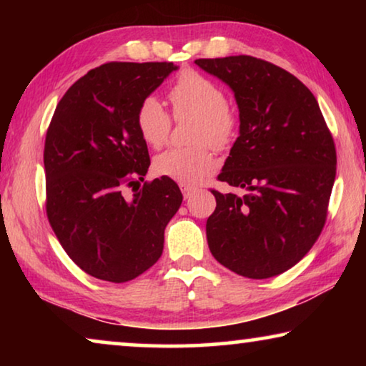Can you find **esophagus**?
<instances>
[{"mask_svg": "<svg viewBox=\"0 0 366 366\" xmlns=\"http://www.w3.org/2000/svg\"><path fill=\"white\" fill-rule=\"evenodd\" d=\"M181 190H182L184 198H190L192 195H194V192H195V189L190 187V185H181Z\"/></svg>", "mask_w": 366, "mask_h": 366, "instance_id": "1", "label": "esophagus"}]
</instances>
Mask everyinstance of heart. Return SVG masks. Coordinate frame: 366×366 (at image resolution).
<instances>
[{"mask_svg": "<svg viewBox=\"0 0 366 366\" xmlns=\"http://www.w3.org/2000/svg\"><path fill=\"white\" fill-rule=\"evenodd\" d=\"M168 98L172 117L182 121L194 117L192 147H172L154 157L153 169L158 176L172 179L182 185H197L216 169L212 147L224 152L237 139L239 114L226 102L221 86L203 74L185 69L171 85ZM135 124L140 137L153 148L163 147L169 139L172 119L154 97L140 102Z\"/></svg>", "mask_w": 366, "mask_h": 366, "instance_id": "b5f03b06", "label": "heart"}]
</instances>
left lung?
<instances>
[{
	"mask_svg": "<svg viewBox=\"0 0 366 366\" xmlns=\"http://www.w3.org/2000/svg\"><path fill=\"white\" fill-rule=\"evenodd\" d=\"M195 64L231 86L240 113V135L218 181L245 192L212 189L208 247L240 276H277L325 227L337 163L331 131L308 86L280 66L247 54Z\"/></svg>",
	"mask_w": 366,
	"mask_h": 366,
	"instance_id": "left-lung-1",
	"label": "left lung"
}]
</instances>
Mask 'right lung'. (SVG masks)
I'll return each instance as SVG.
<instances>
[{"instance_id":"right-lung-1","label":"right lung","mask_w":366,"mask_h":366,"mask_svg":"<svg viewBox=\"0 0 366 366\" xmlns=\"http://www.w3.org/2000/svg\"><path fill=\"white\" fill-rule=\"evenodd\" d=\"M174 69L121 61L95 67L71 85L48 126L49 226L72 262L97 280L127 282L157 263L164 227L182 203L172 179L140 187L150 154L135 124L140 102Z\"/></svg>"}]
</instances>
